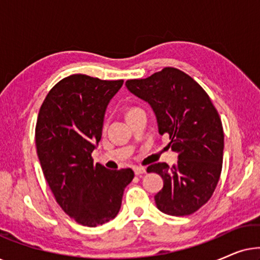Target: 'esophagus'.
Returning <instances> with one entry per match:
<instances>
[{
  "mask_svg": "<svg viewBox=\"0 0 260 260\" xmlns=\"http://www.w3.org/2000/svg\"><path fill=\"white\" fill-rule=\"evenodd\" d=\"M134 172L136 175H141V174L147 173V169L144 167H134Z\"/></svg>",
  "mask_w": 260,
  "mask_h": 260,
  "instance_id": "1",
  "label": "esophagus"
}]
</instances>
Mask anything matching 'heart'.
<instances>
[{"instance_id":"1","label":"heart","mask_w":260,"mask_h":260,"mask_svg":"<svg viewBox=\"0 0 260 260\" xmlns=\"http://www.w3.org/2000/svg\"><path fill=\"white\" fill-rule=\"evenodd\" d=\"M133 110H136V109H131V110H130V111H133ZM130 111H129V112H130Z\"/></svg>"}]
</instances>
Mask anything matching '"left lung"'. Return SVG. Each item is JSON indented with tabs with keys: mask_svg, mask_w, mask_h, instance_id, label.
Instances as JSON below:
<instances>
[{
	"mask_svg": "<svg viewBox=\"0 0 260 260\" xmlns=\"http://www.w3.org/2000/svg\"><path fill=\"white\" fill-rule=\"evenodd\" d=\"M131 93L154 110L158 133L168 134L175 165L154 163L148 173L162 176L155 195L159 211L174 216L193 214L214 193L222 169L223 129L206 91L182 71L165 67L145 79L126 80Z\"/></svg>",
	"mask_w": 260,
	"mask_h": 260,
	"instance_id": "obj_1",
	"label": "left lung"
}]
</instances>
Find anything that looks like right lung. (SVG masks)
<instances>
[{
    "mask_svg": "<svg viewBox=\"0 0 260 260\" xmlns=\"http://www.w3.org/2000/svg\"><path fill=\"white\" fill-rule=\"evenodd\" d=\"M122 85L72 74L51 88L39 111L35 144L45 179L62 211L83 226L116 218L135 176L133 169L110 170L92 158L106 106Z\"/></svg>",
    "mask_w": 260,
    "mask_h": 260,
    "instance_id": "right-lung-1",
    "label": "right lung"
}]
</instances>
